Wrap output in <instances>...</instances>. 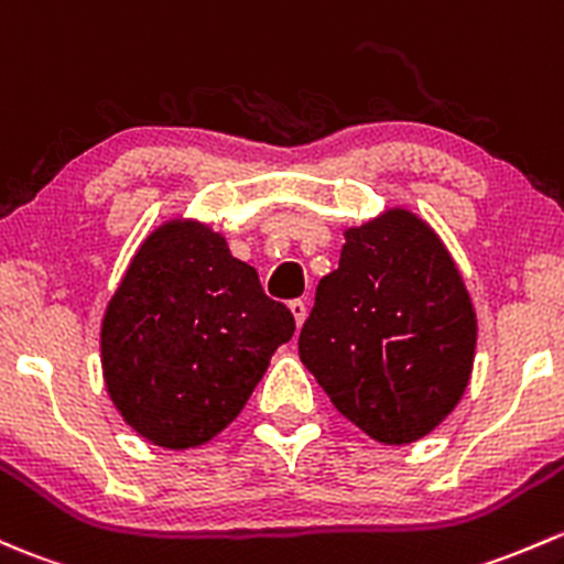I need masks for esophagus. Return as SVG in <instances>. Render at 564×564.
<instances>
[{"mask_svg": "<svg viewBox=\"0 0 564 564\" xmlns=\"http://www.w3.org/2000/svg\"><path fill=\"white\" fill-rule=\"evenodd\" d=\"M289 311H292V316H294V324H297V327H302V322H305V316H307V307H305V302H302V300H294V302H289Z\"/></svg>", "mask_w": 564, "mask_h": 564, "instance_id": "34e87169", "label": "esophagus"}]
</instances>
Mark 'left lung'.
I'll return each mask as SVG.
<instances>
[{
	"label": "left lung",
	"instance_id": "left-lung-1",
	"mask_svg": "<svg viewBox=\"0 0 564 564\" xmlns=\"http://www.w3.org/2000/svg\"><path fill=\"white\" fill-rule=\"evenodd\" d=\"M343 237L340 264L322 278L300 332V359L372 441H422L470 383L476 307L446 242L408 207Z\"/></svg>",
	"mask_w": 564,
	"mask_h": 564
}]
</instances>
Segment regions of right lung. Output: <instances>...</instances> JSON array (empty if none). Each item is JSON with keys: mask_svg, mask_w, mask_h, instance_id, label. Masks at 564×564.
<instances>
[{"mask_svg": "<svg viewBox=\"0 0 564 564\" xmlns=\"http://www.w3.org/2000/svg\"><path fill=\"white\" fill-rule=\"evenodd\" d=\"M294 316L197 218L159 224L105 307L99 348L121 419L162 448L203 446L235 422Z\"/></svg>", "mask_w": 564, "mask_h": 564, "instance_id": "right-lung-1", "label": "right lung"}]
</instances>
